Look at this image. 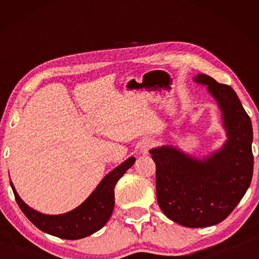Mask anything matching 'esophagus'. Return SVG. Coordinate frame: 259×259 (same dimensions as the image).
Segmentation results:
<instances>
[{
  "instance_id": "34e87169",
  "label": "esophagus",
  "mask_w": 259,
  "mask_h": 259,
  "mask_svg": "<svg viewBox=\"0 0 259 259\" xmlns=\"http://www.w3.org/2000/svg\"><path fill=\"white\" fill-rule=\"evenodd\" d=\"M155 143L153 142L152 139H146L145 142L142 143V145H140V152L143 153V154H146V153H148V151L151 150L152 147H154Z\"/></svg>"
}]
</instances>
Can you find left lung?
<instances>
[{"mask_svg": "<svg viewBox=\"0 0 259 259\" xmlns=\"http://www.w3.org/2000/svg\"><path fill=\"white\" fill-rule=\"evenodd\" d=\"M194 82L207 85L222 111L227 140L202 160L166 145L150 151L156 164V198L163 213L186 227L224 221L250 186L253 171L252 125L235 91L205 74Z\"/></svg>", "mask_w": 259, "mask_h": 259, "instance_id": "obj_1", "label": "left lung"}]
</instances>
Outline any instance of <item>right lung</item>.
Wrapping results in <instances>:
<instances>
[{"instance_id": "obj_1", "label": "right lung", "mask_w": 259, "mask_h": 259, "mask_svg": "<svg viewBox=\"0 0 259 259\" xmlns=\"http://www.w3.org/2000/svg\"><path fill=\"white\" fill-rule=\"evenodd\" d=\"M136 159L129 157L103 178L84 202L72 211L61 214H45L28 207L10 182L15 198L21 211L33 224L48 234L66 240H77L94 234L108 222L114 209V187Z\"/></svg>"}]
</instances>
